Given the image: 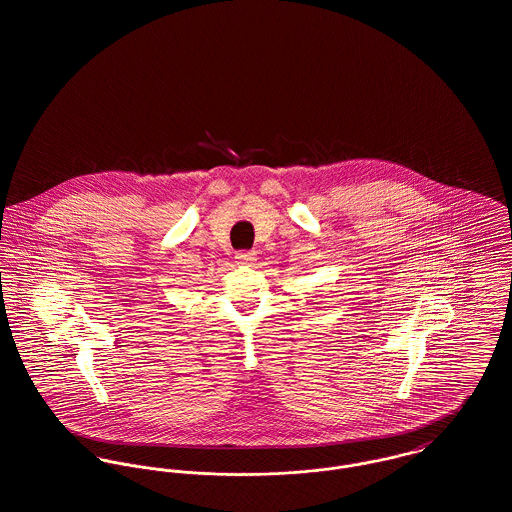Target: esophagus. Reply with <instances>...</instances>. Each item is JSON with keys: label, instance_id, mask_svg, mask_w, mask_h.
<instances>
[{"label": "esophagus", "instance_id": "1", "mask_svg": "<svg viewBox=\"0 0 512 512\" xmlns=\"http://www.w3.org/2000/svg\"><path fill=\"white\" fill-rule=\"evenodd\" d=\"M236 260L242 264H252L256 260V252L254 250H240L236 252Z\"/></svg>", "mask_w": 512, "mask_h": 512}]
</instances>
